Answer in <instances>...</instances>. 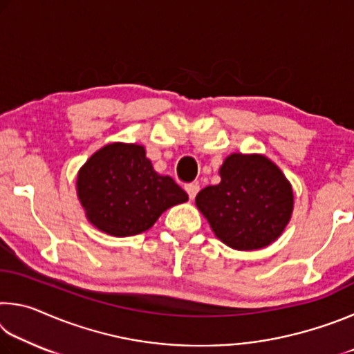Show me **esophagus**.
I'll list each match as a JSON object with an SVG mask.
<instances>
[{
  "instance_id": "esophagus-1",
  "label": "esophagus",
  "mask_w": 354,
  "mask_h": 354,
  "mask_svg": "<svg viewBox=\"0 0 354 354\" xmlns=\"http://www.w3.org/2000/svg\"><path fill=\"white\" fill-rule=\"evenodd\" d=\"M185 190H187L189 198H190V200H194L195 196H196V194H198L200 185L196 184V183H192V184H187V185H185Z\"/></svg>"
}]
</instances>
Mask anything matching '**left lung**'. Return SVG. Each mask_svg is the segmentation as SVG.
<instances>
[{"label":"left lung","mask_w":354,"mask_h":354,"mask_svg":"<svg viewBox=\"0 0 354 354\" xmlns=\"http://www.w3.org/2000/svg\"><path fill=\"white\" fill-rule=\"evenodd\" d=\"M220 178L195 198L214 234L241 251L277 241L293 211L292 185L283 171L262 154L234 153L220 167Z\"/></svg>","instance_id":"left-lung-1"}]
</instances>
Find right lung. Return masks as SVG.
I'll use <instances>...</instances> for the list:
<instances>
[{"mask_svg": "<svg viewBox=\"0 0 354 354\" xmlns=\"http://www.w3.org/2000/svg\"><path fill=\"white\" fill-rule=\"evenodd\" d=\"M76 190L88 221L115 237L140 234L167 209L189 200L170 176L154 171L136 143H109L92 154L77 173Z\"/></svg>", "mask_w": 354, "mask_h": 354, "instance_id": "add662e5", "label": "right lung"}]
</instances>
